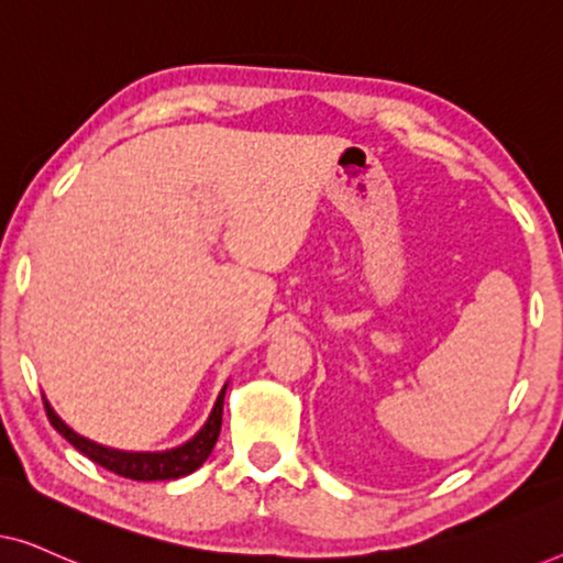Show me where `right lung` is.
Here are the masks:
<instances>
[{
  "label": "right lung",
  "instance_id": "obj_1",
  "mask_svg": "<svg viewBox=\"0 0 563 563\" xmlns=\"http://www.w3.org/2000/svg\"><path fill=\"white\" fill-rule=\"evenodd\" d=\"M225 389H228V384L218 395V402H214L210 418H207L202 430H199L191 441L176 445V449H172V451H156V453L118 451V449H107V445L89 441V438L74 433V430L68 428L56 412H53L48 399H43V402H45V412H48L51 426L56 428L76 451H81L84 456L95 461V464L104 466L107 472H112L118 476H125V479L166 482V479H179V476L197 472V468L207 461V456L212 453L214 443H218V435H220V426H222V399H225Z\"/></svg>",
  "mask_w": 563,
  "mask_h": 563
}]
</instances>
